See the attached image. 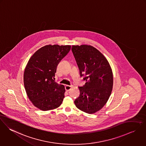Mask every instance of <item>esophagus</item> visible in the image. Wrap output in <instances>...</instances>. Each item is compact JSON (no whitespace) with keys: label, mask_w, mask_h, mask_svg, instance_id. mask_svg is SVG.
<instances>
[{"label":"esophagus","mask_w":146,"mask_h":146,"mask_svg":"<svg viewBox=\"0 0 146 146\" xmlns=\"http://www.w3.org/2000/svg\"><path fill=\"white\" fill-rule=\"evenodd\" d=\"M73 87V85H66L65 86V90L66 91H69L72 87Z\"/></svg>","instance_id":"esophagus-1"}]
</instances>
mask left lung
Returning <instances> with one entry per match:
<instances>
[{"instance_id": "obj_1", "label": "left lung", "mask_w": 146, "mask_h": 146, "mask_svg": "<svg viewBox=\"0 0 146 146\" xmlns=\"http://www.w3.org/2000/svg\"><path fill=\"white\" fill-rule=\"evenodd\" d=\"M72 51L86 81L79 87L80 95L74 101L76 107L88 113H95L106 104L111 94L113 76L106 58L94 47L73 45Z\"/></svg>"}]
</instances>
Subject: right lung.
Instances as JSON below:
<instances>
[{
  "instance_id": "right-lung-1",
  "label": "right lung",
  "mask_w": 146,
  "mask_h": 146,
  "mask_svg": "<svg viewBox=\"0 0 146 146\" xmlns=\"http://www.w3.org/2000/svg\"><path fill=\"white\" fill-rule=\"evenodd\" d=\"M70 45H46L31 57L24 72L27 95L35 106L42 111L58 108L64 98L65 87L55 82L56 68L70 50Z\"/></svg>"
}]
</instances>
